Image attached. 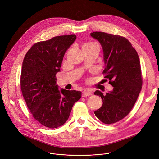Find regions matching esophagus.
Instances as JSON below:
<instances>
[{
	"instance_id": "esophagus-1",
	"label": "esophagus",
	"mask_w": 159,
	"mask_h": 159,
	"mask_svg": "<svg viewBox=\"0 0 159 159\" xmlns=\"http://www.w3.org/2000/svg\"><path fill=\"white\" fill-rule=\"evenodd\" d=\"M92 94V93L90 90H89L87 89H85L82 92V97H87V96L91 95Z\"/></svg>"
}]
</instances>
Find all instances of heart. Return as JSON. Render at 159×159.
Listing matches in <instances>:
<instances>
[{"label": "heart", "mask_w": 159, "mask_h": 159, "mask_svg": "<svg viewBox=\"0 0 159 159\" xmlns=\"http://www.w3.org/2000/svg\"><path fill=\"white\" fill-rule=\"evenodd\" d=\"M84 45H85V46H93V45H98L96 43H94V42H88V43H86L85 44H84Z\"/></svg>", "instance_id": "obj_1"}]
</instances>
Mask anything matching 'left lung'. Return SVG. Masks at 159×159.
<instances>
[{
  "label": "left lung",
  "mask_w": 159,
  "mask_h": 159,
  "mask_svg": "<svg viewBox=\"0 0 159 159\" xmlns=\"http://www.w3.org/2000/svg\"><path fill=\"white\" fill-rule=\"evenodd\" d=\"M90 35L102 45L105 64L103 74L114 87L105 95L99 90L94 92L103 102L94 114L103 123L111 124L126 117L137 101L142 85L140 60L137 51L124 37L102 32H91Z\"/></svg>",
  "instance_id": "obj_1"
}]
</instances>
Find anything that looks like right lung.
<instances>
[{
    "mask_svg": "<svg viewBox=\"0 0 159 159\" xmlns=\"http://www.w3.org/2000/svg\"><path fill=\"white\" fill-rule=\"evenodd\" d=\"M75 35H60L34 44L22 62L20 87L24 98L34 118L42 125L57 128L67 120L80 91L59 90L56 74L60 71L67 50Z\"/></svg>",
    "mask_w": 159,
    "mask_h": 159,
    "instance_id": "1",
    "label": "right lung"
}]
</instances>
